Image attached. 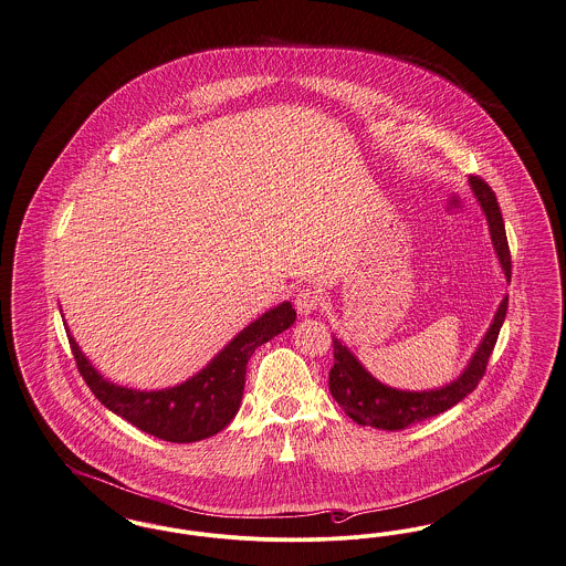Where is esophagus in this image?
<instances>
[{
    "label": "esophagus",
    "mask_w": 566,
    "mask_h": 566,
    "mask_svg": "<svg viewBox=\"0 0 566 566\" xmlns=\"http://www.w3.org/2000/svg\"><path fill=\"white\" fill-rule=\"evenodd\" d=\"M321 305V295L312 289H303L295 297V307L300 314H312Z\"/></svg>",
    "instance_id": "esophagus-1"
}]
</instances>
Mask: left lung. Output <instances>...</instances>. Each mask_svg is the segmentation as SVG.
Listing matches in <instances>:
<instances>
[{
	"label": "left lung",
	"mask_w": 566,
	"mask_h": 566,
	"mask_svg": "<svg viewBox=\"0 0 566 566\" xmlns=\"http://www.w3.org/2000/svg\"><path fill=\"white\" fill-rule=\"evenodd\" d=\"M468 181L474 197L479 199L485 211L496 256L506 280L511 282V252H509V241L504 233V222H502L496 195L488 186V181H483L479 175H470ZM506 307H509V297H504L500 303L494 323L481 339L464 374L458 380L433 391H399L378 382L366 367L357 361V357L337 337H333V367L329 371V391L333 399L344 408V412L355 423L369 426L376 430H389V432L403 430L408 426H415L419 421H426L430 417L449 410L451 406L462 401L468 394H472L479 380L485 376L488 359L496 346L500 327L506 316Z\"/></svg>",
	"instance_id": "8db88e82"
}]
</instances>
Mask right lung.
<instances>
[{
	"mask_svg": "<svg viewBox=\"0 0 566 566\" xmlns=\"http://www.w3.org/2000/svg\"><path fill=\"white\" fill-rule=\"evenodd\" d=\"M295 316L297 312L289 301L280 303L234 335L224 350L197 376L163 391H136L104 380L85 359L70 333L67 342L83 380L108 410L140 432L151 433L160 440L197 442L224 430L233 421L243 396L248 359L271 337L286 332L295 323Z\"/></svg>",
	"mask_w": 566,
	"mask_h": 566,
	"instance_id": "1",
	"label": "right lung"
}]
</instances>
